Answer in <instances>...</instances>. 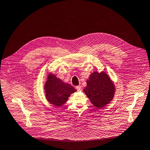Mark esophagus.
<instances>
[{
  "instance_id": "1",
  "label": "esophagus",
  "mask_w": 150,
  "mask_h": 150,
  "mask_svg": "<svg viewBox=\"0 0 150 150\" xmlns=\"http://www.w3.org/2000/svg\"><path fill=\"white\" fill-rule=\"evenodd\" d=\"M76 88L78 91H82V88L80 86H77Z\"/></svg>"
}]
</instances>
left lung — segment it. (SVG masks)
<instances>
[{
    "label": "left lung",
    "mask_w": 150,
    "mask_h": 150,
    "mask_svg": "<svg viewBox=\"0 0 150 150\" xmlns=\"http://www.w3.org/2000/svg\"><path fill=\"white\" fill-rule=\"evenodd\" d=\"M84 93L94 106L101 109L112 100L115 87L110 77L105 71L91 73L86 80Z\"/></svg>",
    "instance_id": "1"
}]
</instances>
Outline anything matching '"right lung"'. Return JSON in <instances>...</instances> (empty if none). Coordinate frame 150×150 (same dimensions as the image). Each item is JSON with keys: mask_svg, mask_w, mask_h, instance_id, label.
<instances>
[{"mask_svg": "<svg viewBox=\"0 0 150 150\" xmlns=\"http://www.w3.org/2000/svg\"><path fill=\"white\" fill-rule=\"evenodd\" d=\"M44 89L47 100L50 104L57 107L65 104L70 95L76 92L73 86L64 83L52 73L48 74Z\"/></svg>", "mask_w": 150, "mask_h": 150, "instance_id": "obj_1", "label": "right lung"}]
</instances>
